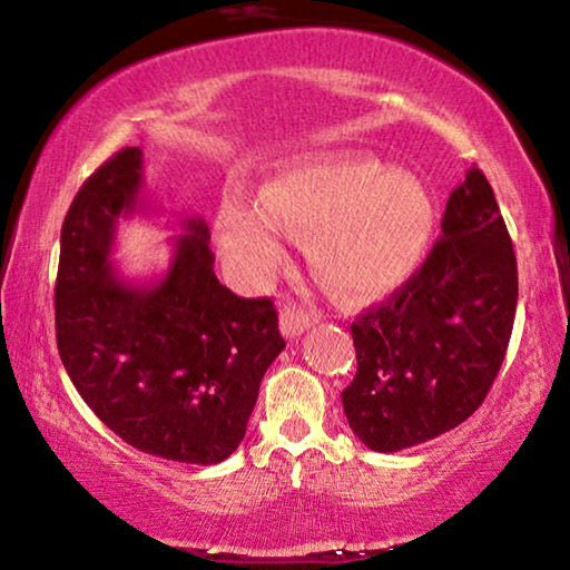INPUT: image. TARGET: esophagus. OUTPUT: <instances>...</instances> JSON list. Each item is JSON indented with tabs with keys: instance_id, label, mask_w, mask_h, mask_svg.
<instances>
[{
	"instance_id": "esophagus-1",
	"label": "esophagus",
	"mask_w": 570,
	"mask_h": 570,
	"mask_svg": "<svg viewBox=\"0 0 570 570\" xmlns=\"http://www.w3.org/2000/svg\"><path fill=\"white\" fill-rule=\"evenodd\" d=\"M312 324H314L312 316H308L304 308L296 306V304H286L282 308V316H278V326H282V334L288 336V340H296V336H302Z\"/></svg>"
}]
</instances>
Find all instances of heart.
<instances>
[{
	"label": "heart",
	"mask_w": 570,
	"mask_h": 570,
	"mask_svg": "<svg viewBox=\"0 0 570 570\" xmlns=\"http://www.w3.org/2000/svg\"><path fill=\"white\" fill-rule=\"evenodd\" d=\"M435 204L407 170L354 153L298 160L264 198L228 196L218 236L230 266L250 284L282 264L288 228L308 230V258L326 284L352 298L390 292L417 266Z\"/></svg>",
	"instance_id": "b5f03b06"
}]
</instances>
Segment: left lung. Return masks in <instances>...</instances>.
Segmentation results:
<instances>
[{
	"label": "left lung",
	"instance_id": "obj_1",
	"mask_svg": "<svg viewBox=\"0 0 570 570\" xmlns=\"http://www.w3.org/2000/svg\"><path fill=\"white\" fill-rule=\"evenodd\" d=\"M515 304L505 220L488 178L470 168L424 264L352 324L356 374L342 402L354 435L397 452L465 422L505 360Z\"/></svg>",
	"mask_w": 570,
	"mask_h": 570
}]
</instances>
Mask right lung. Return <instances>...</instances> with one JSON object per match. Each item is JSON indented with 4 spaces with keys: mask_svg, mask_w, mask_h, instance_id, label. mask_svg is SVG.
<instances>
[{
    "mask_svg": "<svg viewBox=\"0 0 570 570\" xmlns=\"http://www.w3.org/2000/svg\"><path fill=\"white\" fill-rule=\"evenodd\" d=\"M142 150L122 148L77 190L60 236L57 350L75 390L148 455L216 465L246 435L258 384L286 342L272 298L218 282L204 218H183L166 274L112 268L118 224L142 214Z\"/></svg>",
    "mask_w": 570,
    "mask_h": 570,
    "instance_id": "1",
    "label": "right lung"
}]
</instances>
